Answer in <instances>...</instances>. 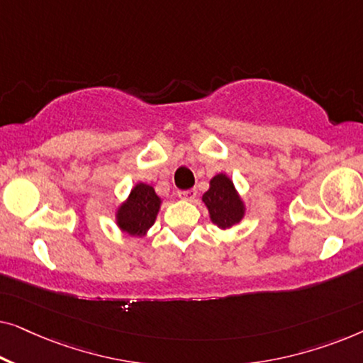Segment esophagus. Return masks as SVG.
<instances>
[{"label": "esophagus", "instance_id": "1", "mask_svg": "<svg viewBox=\"0 0 363 363\" xmlns=\"http://www.w3.org/2000/svg\"><path fill=\"white\" fill-rule=\"evenodd\" d=\"M178 196L185 201H193L196 198V190H185V191H178Z\"/></svg>", "mask_w": 363, "mask_h": 363}]
</instances>
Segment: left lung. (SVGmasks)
Wrapping results in <instances>:
<instances>
[{
	"label": "left lung",
	"instance_id": "obj_1",
	"mask_svg": "<svg viewBox=\"0 0 363 363\" xmlns=\"http://www.w3.org/2000/svg\"><path fill=\"white\" fill-rule=\"evenodd\" d=\"M201 200L213 225L223 231L241 223L246 215V203L226 173H218L211 178L210 188L203 193Z\"/></svg>",
	"mask_w": 363,
	"mask_h": 363
}]
</instances>
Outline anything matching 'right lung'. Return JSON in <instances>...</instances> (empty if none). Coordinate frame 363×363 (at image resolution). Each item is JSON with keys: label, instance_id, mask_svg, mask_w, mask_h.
Segmentation results:
<instances>
[{"label": "right lung", "instance_id": "obj_1", "mask_svg": "<svg viewBox=\"0 0 363 363\" xmlns=\"http://www.w3.org/2000/svg\"><path fill=\"white\" fill-rule=\"evenodd\" d=\"M162 203L152 185L135 183L128 196L116 208L117 228L132 238L145 236L157 220Z\"/></svg>", "mask_w": 363, "mask_h": 363}]
</instances>
